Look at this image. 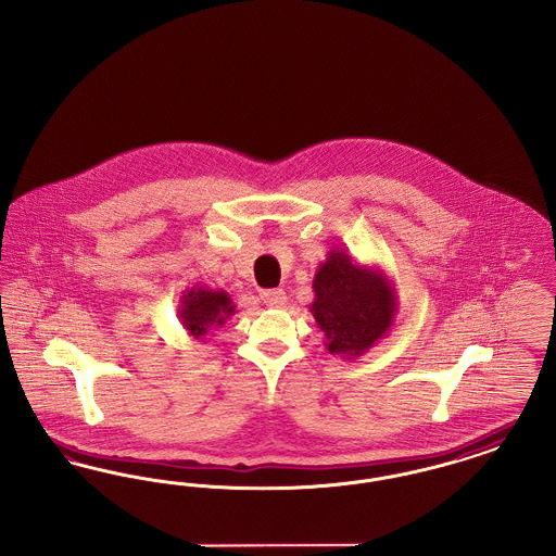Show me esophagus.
Segmentation results:
<instances>
[{"instance_id":"34e87169","label":"esophagus","mask_w":556,"mask_h":556,"mask_svg":"<svg viewBox=\"0 0 556 556\" xmlns=\"http://www.w3.org/2000/svg\"><path fill=\"white\" fill-rule=\"evenodd\" d=\"M261 300L265 302L266 306H273V308H279L286 304L288 295L281 288H275V290L261 291Z\"/></svg>"}]
</instances>
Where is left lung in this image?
Here are the masks:
<instances>
[{
  "label": "left lung",
  "mask_w": 556,
  "mask_h": 556,
  "mask_svg": "<svg viewBox=\"0 0 556 556\" xmlns=\"http://www.w3.org/2000/svg\"><path fill=\"white\" fill-rule=\"evenodd\" d=\"M308 306L331 354L356 358L388 336L397 315L394 281L379 266L356 263L345 250L327 254Z\"/></svg>",
  "instance_id": "left-lung-1"
}]
</instances>
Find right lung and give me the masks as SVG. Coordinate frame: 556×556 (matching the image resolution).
<instances>
[{
    "instance_id": "add662e5",
    "label": "right lung",
    "mask_w": 556,
    "mask_h": 556,
    "mask_svg": "<svg viewBox=\"0 0 556 556\" xmlns=\"http://www.w3.org/2000/svg\"><path fill=\"white\" fill-rule=\"evenodd\" d=\"M231 315H236V304L225 290H212L198 283L181 291L179 320L195 340H202L212 329L223 327Z\"/></svg>"
}]
</instances>
